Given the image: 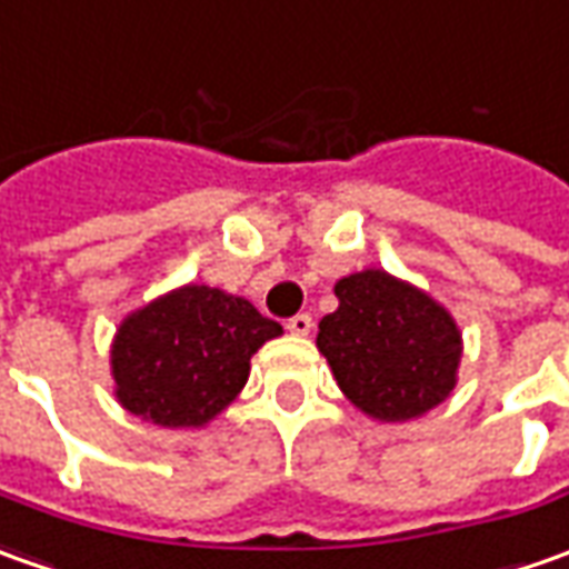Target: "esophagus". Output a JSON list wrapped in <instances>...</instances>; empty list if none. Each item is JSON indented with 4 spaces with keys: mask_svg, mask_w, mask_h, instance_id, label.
Instances as JSON below:
<instances>
[{
    "mask_svg": "<svg viewBox=\"0 0 569 569\" xmlns=\"http://www.w3.org/2000/svg\"><path fill=\"white\" fill-rule=\"evenodd\" d=\"M286 330H289V333H292V336H308V333H311V330H315V320H311V315L289 317Z\"/></svg>",
    "mask_w": 569,
    "mask_h": 569,
    "instance_id": "1",
    "label": "esophagus"
}]
</instances>
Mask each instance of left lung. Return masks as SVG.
<instances>
[{
  "label": "left lung",
  "instance_id": "1",
  "mask_svg": "<svg viewBox=\"0 0 569 569\" xmlns=\"http://www.w3.org/2000/svg\"><path fill=\"white\" fill-rule=\"evenodd\" d=\"M336 299L317 323V349L358 411L405 423L451 396L463 346L439 301L377 268L342 277Z\"/></svg>",
  "mask_w": 569,
  "mask_h": 569
}]
</instances>
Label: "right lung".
Masks as SVG:
<instances>
[{
  "mask_svg": "<svg viewBox=\"0 0 569 569\" xmlns=\"http://www.w3.org/2000/svg\"><path fill=\"white\" fill-rule=\"evenodd\" d=\"M280 333L252 301L180 286L121 320L111 342L114 396L158 427H204L242 392L254 351Z\"/></svg>",
  "mask_w": 569,
  "mask_h": 569,
  "instance_id": "obj_1",
  "label": "right lung"
}]
</instances>
